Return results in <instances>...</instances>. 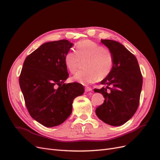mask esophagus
Instances as JSON below:
<instances>
[{
    "label": "esophagus",
    "instance_id": "obj_1",
    "mask_svg": "<svg viewBox=\"0 0 160 160\" xmlns=\"http://www.w3.org/2000/svg\"><path fill=\"white\" fill-rule=\"evenodd\" d=\"M85 90L86 92H88V91H91L92 89L90 88V87H85Z\"/></svg>",
    "mask_w": 160,
    "mask_h": 160
}]
</instances>
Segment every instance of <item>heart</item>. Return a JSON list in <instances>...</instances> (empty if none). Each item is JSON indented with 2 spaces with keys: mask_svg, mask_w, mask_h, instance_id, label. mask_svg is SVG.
Returning <instances> with one entry per match:
<instances>
[{
  "mask_svg": "<svg viewBox=\"0 0 160 160\" xmlns=\"http://www.w3.org/2000/svg\"><path fill=\"white\" fill-rule=\"evenodd\" d=\"M75 49L76 52H67L64 58L65 66L71 73L76 72L81 61L85 60V70L78 71L72 77L75 81L88 85L99 78L103 79L110 74L114 65V56L108 48L90 40H84L77 42Z\"/></svg>",
  "mask_w": 160,
  "mask_h": 160,
  "instance_id": "1",
  "label": "heart"
}]
</instances>
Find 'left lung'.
<instances>
[{
  "label": "left lung",
  "instance_id": "obj_1",
  "mask_svg": "<svg viewBox=\"0 0 160 160\" xmlns=\"http://www.w3.org/2000/svg\"><path fill=\"white\" fill-rule=\"evenodd\" d=\"M101 42L113 52L114 65L110 74L101 81V84L106 88L94 89L105 98L103 103L97 108L95 113L105 123L119 126L136 112L143 77L136 57L122 44L109 39H101Z\"/></svg>",
  "mask_w": 160,
  "mask_h": 160
}]
</instances>
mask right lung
<instances>
[{
    "instance_id": "obj_1",
    "label": "right lung",
    "mask_w": 160,
    "mask_h": 160,
    "mask_svg": "<svg viewBox=\"0 0 160 160\" xmlns=\"http://www.w3.org/2000/svg\"><path fill=\"white\" fill-rule=\"evenodd\" d=\"M72 43L62 39L45 42L24 61L19 85L31 117L47 128L63 123L73 99L84 93L80 83H65L69 74L64 58Z\"/></svg>"
}]
</instances>
